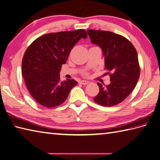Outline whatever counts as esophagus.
Returning <instances> with one entry per match:
<instances>
[{
    "instance_id": "34e87169",
    "label": "esophagus",
    "mask_w": 160,
    "mask_h": 160,
    "mask_svg": "<svg viewBox=\"0 0 160 160\" xmlns=\"http://www.w3.org/2000/svg\"><path fill=\"white\" fill-rule=\"evenodd\" d=\"M89 82L87 81V80H80V83L81 84H83V85H86L87 84H88Z\"/></svg>"
}]
</instances>
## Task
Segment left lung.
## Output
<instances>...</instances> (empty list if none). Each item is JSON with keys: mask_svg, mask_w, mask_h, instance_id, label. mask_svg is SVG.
I'll use <instances>...</instances> for the list:
<instances>
[{"mask_svg": "<svg viewBox=\"0 0 160 160\" xmlns=\"http://www.w3.org/2000/svg\"><path fill=\"white\" fill-rule=\"evenodd\" d=\"M87 33L91 43L102 49L106 68L111 72L110 84H98L99 92L94 101L103 106L117 105L131 93L138 82V54L129 40L116 33L95 30H88Z\"/></svg>", "mask_w": 160, "mask_h": 160, "instance_id": "left-lung-1", "label": "left lung"}]
</instances>
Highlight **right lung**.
<instances>
[{
    "label": "right lung",
    "instance_id": "right-lung-1",
    "mask_svg": "<svg viewBox=\"0 0 160 160\" xmlns=\"http://www.w3.org/2000/svg\"><path fill=\"white\" fill-rule=\"evenodd\" d=\"M83 29L48 33L35 39L26 50L22 73L30 94L40 105L59 106L78 84L75 80H60V69L73 46L87 39Z\"/></svg>",
    "mask_w": 160,
    "mask_h": 160
}]
</instances>
